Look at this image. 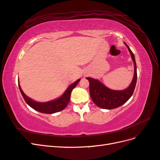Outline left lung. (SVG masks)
I'll use <instances>...</instances> for the list:
<instances>
[{
  "mask_svg": "<svg viewBox=\"0 0 160 160\" xmlns=\"http://www.w3.org/2000/svg\"><path fill=\"white\" fill-rule=\"evenodd\" d=\"M134 65V75L132 83L128 88L123 90H113L107 88L103 83L91 77H86L89 82V92L91 98L99 108L105 109H112L120 107L126 103L132 96L137 82V66L135 56L126 43Z\"/></svg>",
  "mask_w": 160,
  "mask_h": 160,
  "instance_id": "8db88e82",
  "label": "left lung"
}]
</instances>
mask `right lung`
Listing matches in <instances>:
<instances>
[{
	"label": "right lung",
	"mask_w": 160,
	"mask_h": 160,
	"mask_svg": "<svg viewBox=\"0 0 160 160\" xmlns=\"http://www.w3.org/2000/svg\"><path fill=\"white\" fill-rule=\"evenodd\" d=\"M81 79H79L75 81L73 83L71 84L65 91L63 93L61 97L59 98L55 99L54 100L47 101V102H38V101H34L33 99L28 98L25 93H24L23 91L22 90L20 85H19V81H18V88L20 89L21 93L24 99L26 101V103L32 108L33 109H35L38 112H41L42 113H48V114H52L57 112H59L62 110H63L67 105H68L70 98H71V93L75 87L77 86V83L80 81Z\"/></svg>",
	"instance_id": "right-lung-1"
}]
</instances>
